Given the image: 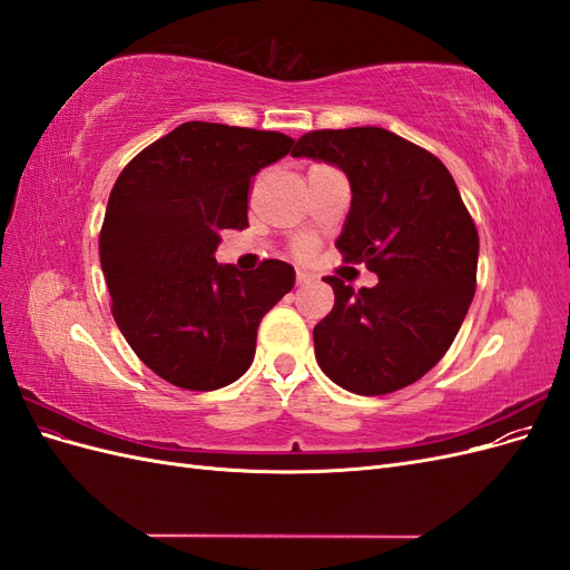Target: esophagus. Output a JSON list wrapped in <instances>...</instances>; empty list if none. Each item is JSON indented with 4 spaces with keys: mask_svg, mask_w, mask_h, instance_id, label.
I'll return each mask as SVG.
<instances>
[{
    "mask_svg": "<svg viewBox=\"0 0 570 570\" xmlns=\"http://www.w3.org/2000/svg\"><path fill=\"white\" fill-rule=\"evenodd\" d=\"M312 281H314V275H312V273L297 271V285H306V283H312Z\"/></svg>",
    "mask_w": 570,
    "mask_h": 570,
    "instance_id": "1",
    "label": "esophagus"
}]
</instances>
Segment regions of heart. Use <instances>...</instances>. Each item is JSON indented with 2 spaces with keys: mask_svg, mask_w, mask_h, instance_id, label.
Segmentation results:
<instances>
[{
  "mask_svg": "<svg viewBox=\"0 0 570 570\" xmlns=\"http://www.w3.org/2000/svg\"><path fill=\"white\" fill-rule=\"evenodd\" d=\"M299 252H308V247H306V245H302V247H299Z\"/></svg>",
  "mask_w": 570,
  "mask_h": 570,
  "instance_id": "1",
  "label": "heart"
}]
</instances>
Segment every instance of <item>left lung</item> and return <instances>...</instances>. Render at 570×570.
<instances>
[{
  "mask_svg": "<svg viewBox=\"0 0 570 570\" xmlns=\"http://www.w3.org/2000/svg\"><path fill=\"white\" fill-rule=\"evenodd\" d=\"M292 157L344 170L352 206L337 249L375 287L325 283L335 306L314 327L321 371L354 394L416 383L450 350L475 295L478 230L446 166L385 128L312 130Z\"/></svg>",
  "mask_w": 570,
  "mask_h": 570,
  "instance_id": "8db88e82",
  "label": "left lung"
}]
</instances>
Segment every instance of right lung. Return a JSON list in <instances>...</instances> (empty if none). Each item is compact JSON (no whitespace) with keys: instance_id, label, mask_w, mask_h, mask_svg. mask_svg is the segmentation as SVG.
<instances>
[{"instance_id":"right-lung-1","label":"right lung","mask_w":570,"mask_h":570,"mask_svg":"<svg viewBox=\"0 0 570 570\" xmlns=\"http://www.w3.org/2000/svg\"><path fill=\"white\" fill-rule=\"evenodd\" d=\"M283 132L189 120L120 170L99 258L111 314L132 352L166 383L209 392L254 361L262 318L295 285V268L216 262L220 230L247 228L252 178L283 159Z\"/></svg>"}]
</instances>
